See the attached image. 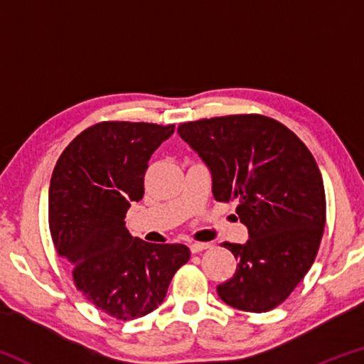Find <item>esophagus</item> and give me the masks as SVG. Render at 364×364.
<instances>
[{"label":"esophagus","mask_w":364,"mask_h":364,"mask_svg":"<svg viewBox=\"0 0 364 364\" xmlns=\"http://www.w3.org/2000/svg\"><path fill=\"white\" fill-rule=\"evenodd\" d=\"M212 245L210 244H205V242H191L189 244V249H191V252H193V254H199V252H202V250H207V249H210Z\"/></svg>","instance_id":"1"}]
</instances>
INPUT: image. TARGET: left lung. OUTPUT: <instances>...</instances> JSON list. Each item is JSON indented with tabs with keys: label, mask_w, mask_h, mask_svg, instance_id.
<instances>
[{
	"label": "left lung",
	"mask_w": 364,
	"mask_h": 364,
	"mask_svg": "<svg viewBox=\"0 0 364 364\" xmlns=\"http://www.w3.org/2000/svg\"><path fill=\"white\" fill-rule=\"evenodd\" d=\"M178 134L212 175L220 202L237 200L245 244L223 242L236 257L231 279L217 286L226 305L263 313L284 301L315 262L326 221L324 184L306 146L263 115L183 123Z\"/></svg>",
	"instance_id": "obj_1"
}]
</instances>
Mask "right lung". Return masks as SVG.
I'll return each instance as SVG.
<instances>
[{
    "instance_id": "add662e5",
    "label": "right lung",
    "mask_w": 364,
    "mask_h": 364,
    "mask_svg": "<svg viewBox=\"0 0 364 364\" xmlns=\"http://www.w3.org/2000/svg\"><path fill=\"white\" fill-rule=\"evenodd\" d=\"M175 125L101 122L65 147L49 186V230L86 300L117 319L141 318L162 304L189 260L183 244H149L125 226L143 199L147 162Z\"/></svg>"
}]
</instances>
